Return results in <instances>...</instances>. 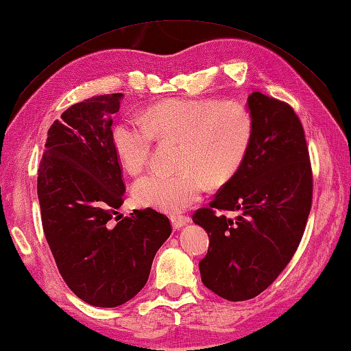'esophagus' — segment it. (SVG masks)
<instances>
[{"instance_id":"obj_1","label":"esophagus","mask_w":351,"mask_h":351,"mask_svg":"<svg viewBox=\"0 0 351 351\" xmlns=\"http://www.w3.org/2000/svg\"><path fill=\"white\" fill-rule=\"evenodd\" d=\"M170 221H171V226H173L175 230H180L184 225H187L190 222V217L189 216H171Z\"/></svg>"}]
</instances>
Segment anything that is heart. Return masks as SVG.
Instances as JSON below:
<instances>
[{"label": "heart", "instance_id": "obj_1", "mask_svg": "<svg viewBox=\"0 0 351 351\" xmlns=\"http://www.w3.org/2000/svg\"><path fill=\"white\" fill-rule=\"evenodd\" d=\"M254 121L236 101L171 99L147 108L138 117L115 123L112 149L128 173L147 166L155 138L181 141L178 173L152 171L134 184L136 202L167 213H180L202 197L205 181L222 185L248 156Z\"/></svg>", "mask_w": 351, "mask_h": 351}]
</instances>
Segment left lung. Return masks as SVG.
Segmentation results:
<instances>
[{
	"label": "left lung",
	"instance_id": "obj_1",
	"mask_svg": "<svg viewBox=\"0 0 351 351\" xmlns=\"http://www.w3.org/2000/svg\"><path fill=\"white\" fill-rule=\"evenodd\" d=\"M248 109L254 135L243 166L210 207L193 215L210 237L199 262L202 283L228 301L251 300L274 283L297 251L312 207V167L298 115L258 91Z\"/></svg>",
	"mask_w": 351,
	"mask_h": 351
}]
</instances>
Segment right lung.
<instances>
[{
	"label": "right lung",
	"mask_w": 351,
	"mask_h": 351,
	"mask_svg": "<svg viewBox=\"0 0 351 351\" xmlns=\"http://www.w3.org/2000/svg\"><path fill=\"white\" fill-rule=\"evenodd\" d=\"M121 97L95 95L68 108L48 129L38 170L40 217L58 269L66 286L95 307L134 298L171 232L169 217L152 208L119 215L126 189L111 143V117Z\"/></svg>",
	"instance_id": "right-lung-1"
}]
</instances>
